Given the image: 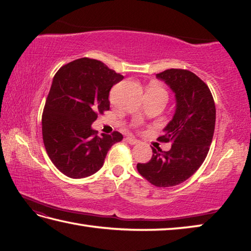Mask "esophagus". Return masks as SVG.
I'll use <instances>...</instances> for the list:
<instances>
[{
    "label": "esophagus",
    "mask_w": 251,
    "mask_h": 251,
    "mask_svg": "<svg viewBox=\"0 0 251 251\" xmlns=\"http://www.w3.org/2000/svg\"><path fill=\"white\" fill-rule=\"evenodd\" d=\"M126 142L129 143V145H131V146H134V145H137V143H139V140H137V139H135V138H132V137H127L126 138Z\"/></svg>",
    "instance_id": "1"
}]
</instances>
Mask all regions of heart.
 <instances>
[{
  "instance_id": "obj_1",
  "label": "heart",
  "mask_w": 251,
  "mask_h": 251,
  "mask_svg": "<svg viewBox=\"0 0 251 251\" xmlns=\"http://www.w3.org/2000/svg\"><path fill=\"white\" fill-rule=\"evenodd\" d=\"M150 89L154 90V92H156V93H161V94L166 95V94H165V92H164V89L162 87H159L158 85H154V86H152Z\"/></svg>"
}]
</instances>
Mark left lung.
Masks as SVG:
<instances>
[{
  "instance_id": "1",
  "label": "left lung",
  "mask_w": 251,
  "mask_h": 251,
  "mask_svg": "<svg viewBox=\"0 0 251 251\" xmlns=\"http://www.w3.org/2000/svg\"><path fill=\"white\" fill-rule=\"evenodd\" d=\"M176 98V110L159 141H172L169 151L152 148L150 162L137 164L139 174L158 188L182 183L205 161L216 124V106L209 88L193 72L168 69L156 74Z\"/></svg>"
}]
</instances>
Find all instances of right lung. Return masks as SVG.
<instances>
[{
	"instance_id": "obj_1",
	"label": "right lung",
	"mask_w": 251,
	"mask_h": 251,
	"mask_svg": "<svg viewBox=\"0 0 251 251\" xmlns=\"http://www.w3.org/2000/svg\"><path fill=\"white\" fill-rule=\"evenodd\" d=\"M123 78L89 58L69 62L55 74L42 116V134L50 161L68 177L97 173L110 148L122 141L117 131L97 136L92 124L110 109V89Z\"/></svg>"
}]
</instances>
